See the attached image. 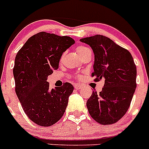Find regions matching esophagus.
I'll use <instances>...</instances> for the list:
<instances>
[{"label": "esophagus", "instance_id": "obj_1", "mask_svg": "<svg viewBox=\"0 0 149 149\" xmlns=\"http://www.w3.org/2000/svg\"><path fill=\"white\" fill-rule=\"evenodd\" d=\"M74 86V89H80L81 88V85H80V84H75Z\"/></svg>", "mask_w": 149, "mask_h": 149}]
</instances>
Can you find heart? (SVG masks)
Wrapping results in <instances>:
<instances>
[{"mask_svg":"<svg viewBox=\"0 0 149 149\" xmlns=\"http://www.w3.org/2000/svg\"><path fill=\"white\" fill-rule=\"evenodd\" d=\"M87 50L89 49H88L87 48H86V47H84V46H78L77 48V52L78 53V54L81 56L86 51H87Z\"/></svg>","mask_w":149,"mask_h":149,"instance_id":"obj_1","label":"heart"}]
</instances>
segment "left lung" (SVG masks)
<instances>
[{
	"label": "left lung",
	"mask_w": 149,
	"mask_h": 149,
	"mask_svg": "<svg viewBox=\"0 0 149 149\" xmlns=\"http://www.w3.org/2000/svg\"><path fill=\"white\" fill-rule=\"evenodd\" d=\"M80 40L89 45L95 54L94 81L104 80L102 91H93L86 102L89 113L101 125L116 123L128 110L136 87V67L132 55L104 36Z\"/></svg>",
	"instance_id": "left-lung-1"
}]
</instances>
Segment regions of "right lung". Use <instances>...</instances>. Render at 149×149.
I'll use <instances>...</instances> for the list:
<instances>
[{"label":"right lung","mask_w":149,"mask_h":149,"mask_svg":"<svg viewBox=\"0 0 149 149\" xmlns=\"http://www.w3.org/2000/svg\"><path fill=\"white\" fill-rule=\"evenodd\" d=\"M74 43L69 36L40 32L29 38L15 56V93L26 115L38 125H53L65 113L73 86L65 83L51 90L47 79Z\"/></svg>","instance_id":"right-lung-1"}]
</instances>
